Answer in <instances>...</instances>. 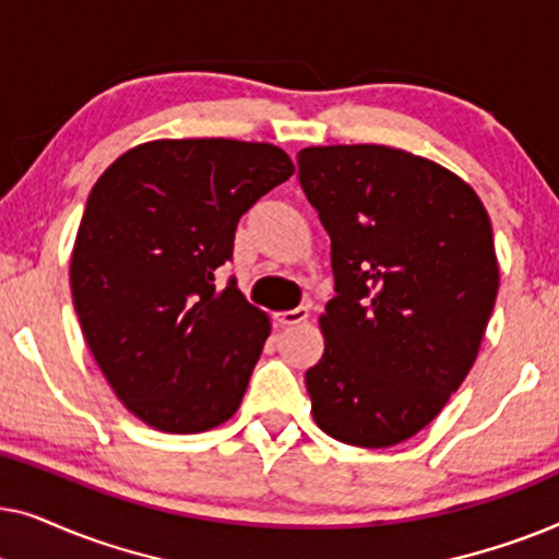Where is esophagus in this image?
I'll return each mask as SVG.
<instances>
[{"label":"esophagus","instance_id":"1","mask_svg":"<svg viewBox=\"0 0 559 559\" xmlns=\"http://www.w3.org/2000/svg\"><path fill=\"white\" fill-rule=\"evenodd\" d=\"M274 320H277V325H282V328L300 325V323H305V320H308V308H295V310L274 312Z\"/></svg>","mask_w":559,"mask_h":559}]
</instances>
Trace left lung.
<instances>
[{
  "mask_svg": "<svg viewBox=\"0 0 559 559\" xmlns=\"http://www.w3.org/2000/svg\"><path fill=\"white\" fill-rule=\"evenodd\" d=\"M297 165L335 277L312 419L346 445H400L476 361L499 293L491 218L448 167L384 144L305 147Z\"/></svg>",
  "mask_w": 559,
  "mask_h": 559,
  "instance_id": "obj_1",
  "label": "left lung"
}]
</instances>
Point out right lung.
Returning <instances> with one entry per match:
<instances>
[{"mask_svg":"<svg viewBox=\"0 0 559 559\" xmlns=\"http://www.w3.org/2000/svg\"><path fill=\"white\" fill-rule=\"evenodd\" d=\"M295 173L285 150L239 140L136 144L91 188L71 254L73 308L121 404L193 435L239 409L272 323L234 280L239 218Z\"/></svg>","mask_w":559,"mask_h":559,"instance_id":"1","label":"right lung"}]
</instances>
